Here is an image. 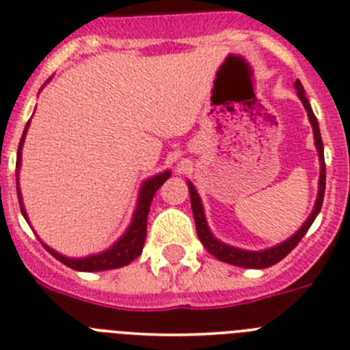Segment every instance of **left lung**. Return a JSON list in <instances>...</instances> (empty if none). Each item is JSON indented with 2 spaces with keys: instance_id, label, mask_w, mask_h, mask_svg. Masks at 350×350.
Wrapping results in <instances>:
<instances>
[{
  "instance_id": "obj_1",
  "label": "left lung",
  "mask_w": 350,
  "mask_h": 350,
  "mask_svg": "<svg viewBox=\"0 0 350 350\" xmlns=\"http://www.w3.org/2000/svg\"><path fill=\"white\" fill-rule=\"evenodd\" d=\"M295 87L298 90V97L304 103L305 109L308 113V120L312 124L314 129V141H316V148L317 152H319V160H321V176H319V193H317V200L316 206H314L312 214H310V218L304 223L300 230H298L297 234L293 235L291 239H288L282 244L275 245L272 250H265L260 251V253H251V251H242V250H235L232 245H226L223 242H219L218 239H214L213 234L209 232V226H207L206 218H204V209H202V202H200V198H198L197 190L191 183H188V188H190V200H191V211H193V218H195V228H197V235L200 239V242L204 244L207 251H209L213 256H216L218 260L225 261V263H230V265H237L242 267V269H267V267H272L275 263L282 260L284 256H288L295 247L298 245V242L304 239V235L307 234L310 225L314 223L316 216L319 214L321 207H323V200H324V188H326V163H324V152H323V139H321V132H319V124H317V118L314 115L312 108L308 105V99L305 97V90L301 87L300 80L295 81Z\"/></svg>"
}]
</instances>
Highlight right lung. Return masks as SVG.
I'll list each match as a JSON object with an SVG mask.
<instances>
[{
    "label": "right lung",
    "mask_w": 350,
    "mask_h": 350,
    "mask_svg": "<svg viewBox=\"0 0 350 350\" xmlns=\"http://www.w3.org/2000/svg\"><path fill=\"white\" fill-rule=\"evenodd\" d=\"M27 127L29 124L26 125L24 129V134L21 137V143H18V152H17V165L15 167H21V150H22V143H24V136H26ZM171 176V172H162V174L155 176V178L148 179L144 181L143 188H141L139 193V202H137V209L134 213V219H132L131 226L125 232L124 237L120 241L116 242L113 245L111 250L105 251V253L96 254V256H89V258H81V260H73V258H66L62 254H59L57 251L50 250L46 247L50 254L53 258H57L61 263H64L66 267L73 270H80V272H99V270H111V269H118V267L129 265L132 260H136L141 253H143V245H144V239H146V221H148V213H150V206H152V200L155 197L157 190L162 187L165 179ZM17 197H18V204H21V211L24 214V218L27 219L26 211H24V206H22V197H21V190L17 188Z\"/></svg>",
    "instance_id": "obj_1"
}]
</instances>
